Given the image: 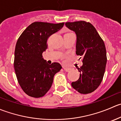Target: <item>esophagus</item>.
I'll return each mask as SVG.
<instances>
[{
  "instance_id": "1",
  "label": "esophagus",
  "mask_w": 121,
  "mask_h": 121,
  "mask_svg": "<svg viewBox=\"0 0 121 121\" xmlns=\"http://www.w3.org/2000/svg\"><path fill=\"white\" fill-rule=\"evenodd\" d=\"M63 69L64 70V71H67V72H69V71H70V70H71V69H70V68L65 67H63Z\"/></svg>"
}]
</instances>
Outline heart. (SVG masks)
I'll return each instance as SVG.
<instances>
[{"instance_id":"obj_1","label":"heart","mask_w":121,"mask_h":121,"mask_svg":"<svg viewBox=\"0 0 121 121\" xmlns=\"http://www.w3.org/2000/svg\"><path fill=\"white\" fill-rule=\"evenodd\" d=\"M69 34H70V33H69Z\"/></svg>"}]
</instances>
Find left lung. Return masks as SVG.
Here are the masks:
<instances>
[{"mask_svg": "<svg viewBox=\"0 0 121 121\" xmlns=\"http://www.w3.org/2000/svg\"><path fill=\"white\" fill-rule=\"evenodd\" d=\"M65 25L76 33V53L83 58V65L78 68L79 78L72 82L71 86L82 94L92 93L100 84L105 73L107 61L105 43L89 22L80 21Z\"/></svg>", "mask_w": 121, "mask_h": 121, "instance_id": "1", "label": "left lung"}]
</instances>
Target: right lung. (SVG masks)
<instances>
[{"instance_id":"obj_1","label":"right lung","mask_w":121,"mask_h":121,"mask_svg":"<svg viewBox=\"0 0 121 121\" xmlns=\"http://www.w3.org/2000/svg\"><path fill=\"white\" fill-rule=\"evenodd\" d=\"M64 24L33 22L17 39L14 69L20 86L29 96H44L52 86L54 75L61 69L58 63L47 64L43 53L47 49L48 38L60 30Z\"/></svg>"}]
</instances>
